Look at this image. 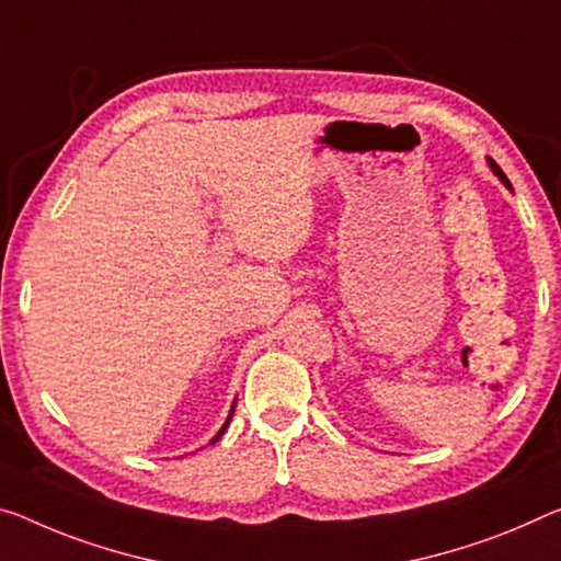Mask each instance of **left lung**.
I'll return each instance as SVG.
<instances>
[{
    "mask_svg": "<svg viewBox=\"0 0 561 561\" xmlns=\"http://www.w3.org/2000/svg\"><path fill=\"white\" fill-rule=\"evenodd\" d=\"M486 162H489V168H491V172H494V175H496L499 180H502V183H504V185H506V187H510V191H512L510 180H506V175H504V172H502V168H499V165H496V162H494V160H491V158H486Z\"/></svg>",
    "mask_w": 561,
    "mask_h": 561,
    "instance_id": "obj_1",
    "label": "left lung"
}]
</instances>
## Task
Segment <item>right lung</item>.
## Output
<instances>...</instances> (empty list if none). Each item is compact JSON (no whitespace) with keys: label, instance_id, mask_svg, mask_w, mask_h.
<instances>
[{"label":"right lung","instance_id":"right-lung-1","mask_svg":"<svg viewBox=\"0 0 561 561\" xmlns=\"http://www.w3.org/2000/svg\"><path fill=\"white\" fill-rule=\"evenodd\" d=\"M232 409H236V401H232ZM232 409H230V413H228L226 424H222V426H220V431H218V434H215V436L210 438V444H215V442H218V438H220L222 434H226V428H228V424H230V419H232Z\"/></svg>","mask_w":561,"mask_h":561}]
</instances>
